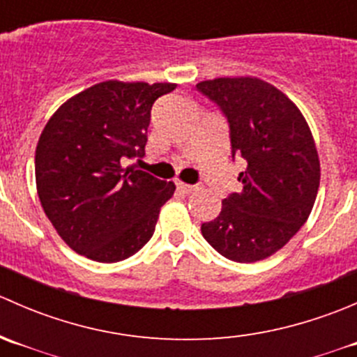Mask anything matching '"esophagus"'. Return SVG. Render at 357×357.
<instances>
[{"label": "esophagus", "instance_id": "obj_1", "mask_svg": "<svg viewBox=\"0 0 357 357\" xmlns=\"http://www.w3.org/2000/svg\"><path fill=\"white\" fill-rule=\"evenodd\" d=\"M174 183H176V186H178L179 192L186 193V195H188V193H193L197 188H199L197 185H188V183H183V181H179V179H174Z\"/></svg>", "mask_w": 357, "mask_h": 357}]
</instances>
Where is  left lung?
I'll return each instance as SVG.
<instances>
[{
    "mask_svg": "<svg viewBox=\"0 0 357 357\" xmlns=\"http://www.w3.org/2000/svg\"><path fill=\"white\" fill-rule=\"evenodd\" d=\"M197 89L218 103L229 122L233 157H243V190L222 200L202 235L235 262L276 254L307 221L319 188V157L298 107L259 77H218Z\"/></svg>",
    "mask_w": 357,
    "mask_h": 357,
    "instance_id": "8db88e82",
    "label": "left lung"
}]
</instances>
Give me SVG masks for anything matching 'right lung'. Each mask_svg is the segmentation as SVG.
I'll use <instances>...</instances> for the list:
<instances>
[{"label": "right lung", "mask_w": 357, "mask_h": 357, "mask_svg": "<svg viewBox=\"0 0 357 357\" xmlns=\"http://www.w3.org/2000/svg\"><path fill=\"white\" fill-rule=\"evenodd\" d=\"M174 82H98L50 117L36 146V188L46 218L72 250L96 262L131 257L174 195L124 158L145 155L150 112Z\"/></svg>", "instance_id": "add662e5"}]
</instances>
